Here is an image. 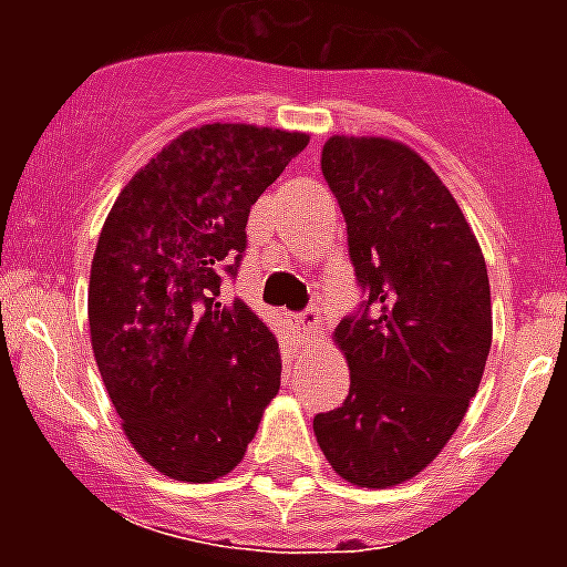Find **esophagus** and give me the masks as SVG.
<instances>
[{
	"instance_id": "esophagus-1",
	"label": "esophagus",
	"mask_w": 567,
	"mask_h": 567,
	"mask_svg": "<svg viewBox=\"0 0 567 567\" xmlns=\"http://www.w3.org/2000/svg\"><path fill=\"white\" fill-rule=\"evenodd\" d=\"M292 323H295V329L303 334V338H315V334L320 332V327H323V320H320L318 309H307V312L292 315Z\"/></svg>"
}]
</instances>
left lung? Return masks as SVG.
Wrapping results in <instances>:
<instances>
[{"label":"left lung","mask_w":567,"mask_h":567,"mask_svg":"<svg viewBox=\"0 0 567 567\" xmlns=\"http://www.w3.org/2000/svg\"><path fill=\"white\" fill-rule=\"evenodd\" d=\"M320 169L365 300L334 329L349 398L312 429L334 474L385 488L443 452L477 394L491 352L488 269L454 195L412 147L332 135Z\"/></svg>","instance_id":"left-lung-1"}]
</instances>
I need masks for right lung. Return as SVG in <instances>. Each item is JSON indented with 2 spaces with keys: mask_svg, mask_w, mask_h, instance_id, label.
<instances>
[{
  "mask_svg": "<svg viewBox=\"0 0 567 567\" xmlns=\"http://www.w3.org/2000/svg\"><path fill=\"white\" fill-rule=\"evenodd\" d=\"M307 133L202 124L124 184L90 267V343L133 449L173 480L213 483L244 460L280 389V349L224 300L260 193Z\"/></svg>",
  "mask_w": 567,
  "mask_h": 567,
  "instance_id": "add662e5",
  "label": "right lung"
}]
</instances>
